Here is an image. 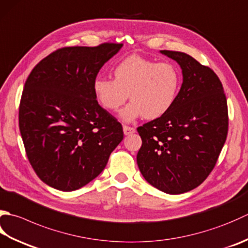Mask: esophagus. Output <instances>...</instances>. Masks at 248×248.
<instances>
[{"mask_svg":"<svg viewBox=\"0 0 248 248\" xmlns=\"http://www.w3.org/2000/svg\"><path fill=\"white\" fill-rule=\"evenodd\" d=\"M135 132V129L132 127H128V125H124V135H130Z\"/></svg>","mask_w":248,"mask_h":248,"instance_id":"34e87169","label":"esophagus"}]
</instances>
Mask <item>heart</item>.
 <instances>
[{
	"mask_svg": "<svg viewBox=\"0 0 248 248\" xmlns=\"http://www.w3.org/2000/svg\"><path fill=\"white\" fill-rule=\"evenodd\" d=\"M113 78L96 77L93 91L104 108L117 111L127 101L131 102L120 113L125 123L144 116L146 119L161 117L175 103L181 73L170 62H156L140 56H130L114 69Z\"/></svg>",
	"mask_w": 248,
	"mask_h": 248,
	"instance_id": "1",
	"label": "heart"
}]
</instances>
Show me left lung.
<instances>
[{
  "label": "left lung",
  "mask_w": 248,
  "mask_h": 248,
  "mask_svg": "<svg viewBox=\"0 0 248 248\" xmlns=\"http://www.w3.org/2000/svg\"><path fill=\"white\" fill-rule=\"evenodd\" d=\"M182 69L183 84L167 114L138 128L143 177L170 195L198 187L214 169L228 133L224 88L210 67L181 51L160 50Z\"/></svg>",
  "instance_id": "1"
}]
</instances>
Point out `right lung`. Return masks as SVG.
<instances>
[{"label":"right lung","instance_id":"1","mask_svg":"<svg viewBox=\"0 0 248 248\" xmlns=\"http://www.w3.org/2000/svg\"><path fill=\"white\" fill-rule=\"evenodd\" d=\"M123 44L64 47L37 63L24 84L19 129L29 161L58 190L84 187L124 139L121 124L93 91L99 71Z\"/></svg>","mask_w":248,"mask_h":248}]
</instances>
